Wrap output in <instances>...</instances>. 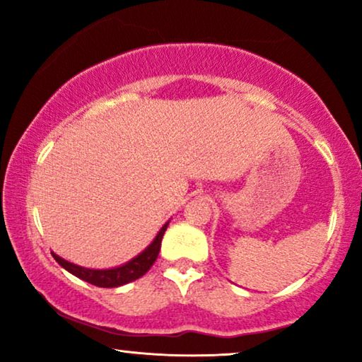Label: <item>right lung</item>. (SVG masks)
I'll use <instances>...</instances> for the list:
<instances>
[{
    "instance_id": "1",
    "label": "right lung",
    "mask_w": 362,
    "mask_h": 362,
    "mask_svg": "<svg viewBox=\"0 0 362 362\" xmlns=\"http://www.w3.org/2000/svg\"><path fill=\"white\" fill-rule=\"evenodd\" d=\"M168 224H170V221L161 227L160 232H158L155 239L151 240V244L148 245L145 250L140 252L136 257H133L132 260H128L127 264L112 267V269H87V267H81L72 264V262L64 260L62 257L54 254V252H51V254L54 257V260H56L62 269H66L69 274L76 275L77 279L88 281V284L95 286H100V288H115V286L127 285L133 280L140 279V276L145 275L146 272L151 269V265L155 264V260L158 259V254H160L161 240L166 232Z\"/></svg>"
}]
</instances>
